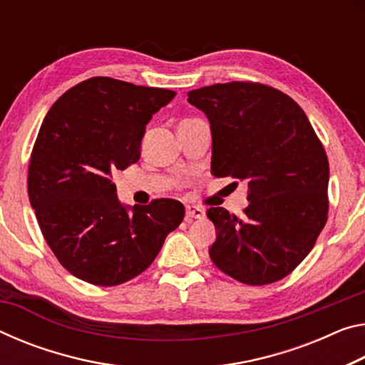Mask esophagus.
Returning a JSON list of instances; mask_svg holds the SVG:
<instances>
[{
  "instance_id": "34e87169",
  "label": "esophagus",
  "mask_w": 365,
  "mask_h": 365,
  "mask_svg": "<svg viewBox=\"0 0 365 365\" xmlns=\"http://www.w3.org/2000/svg\"><path fill=\"white\" fill-rule=\"evenodd\" d=\"M185 212H187V219H203L205 217V210L200 206H187L185 207Z\"/></svg>"
}]
</instances>
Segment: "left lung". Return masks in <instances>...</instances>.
<instances>
[{"label":"left lung","mask_w":365,"mask_h":365,"mask_svg":"<svg viewBox=\"0 0 365 365\" xmlns=\"http://www.w3.org/2000/svg\"><path fill=\"white\" fill-rule=\"evenodd\" d=\"M211 125V170L248 182L245 216L210 207L212 263L250 286L287 276L315 245L328 219L329 167L307 115L284 92L258 83L188 92Z\"/></svg>","instance_id":"obj_1"}]
</instances>
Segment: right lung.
Returning <instances> with one entry per match:
<instances>
[{
	"instance_id": "add662e5",
	"label": "right lung",
	"mask_w": 365,
	"mask_h": 365,
	"mask_svg": "<svg viewBox=\"0 0 365 365\" xmlns=\"http://www.w3.org/2000/svg\"><path fill=\"white\" fill-rule=\"evenodd\" d=\"M175 92L91 78L48 110L29 164V200L73 276L118 286L141 274L185 216L177 200L123 206L112 175L140 160L146 125Z\"/></svg>"
}]
</instances>
